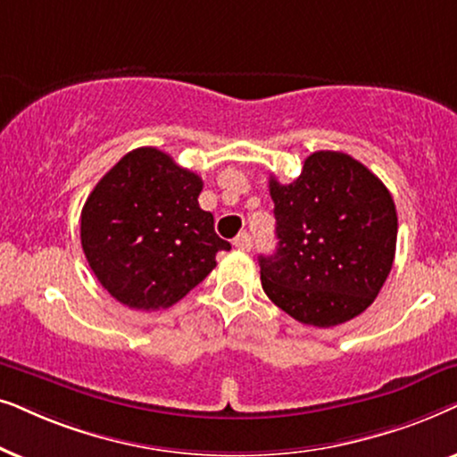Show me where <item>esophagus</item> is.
I'll return each mask as SVG.
<instances>
[{
  "label": "esophagus",
  "instance_id": "obj_1",
  "mask_svg": "<svg viewBox=\"0 0 457 457\" xmlns=\"http://www.w3.org/2000/svg\"><path fill=\"white\" fill-rule=\"evenodd\" d=\"M234 246H236V248H240V251H251V246H253V238H251V234L242 232V234L236 236V238H234Z\"/></svg>",
  "mask_w": 457,
  "mask_h": 457
}]
</instances>
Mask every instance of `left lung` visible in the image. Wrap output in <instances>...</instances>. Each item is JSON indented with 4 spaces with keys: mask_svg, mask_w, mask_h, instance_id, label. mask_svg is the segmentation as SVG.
<instances>
[{
    "mask_svg": "<svg viewBox=\"0 0 457 457\" xmlns=\"http://www.w3.org/2000/svg\"><path fill=\"white\" fill-rule=\"evenodd\" d=\"M276 253L259 257L265 295L296 321L345 324L386 282L397 246V211L386 186L345 152L305 158L299 178H270Z\"/></svg>",
    "mask_w": 457,
    "mask_h": 457,
    "instance_id": "left-lung-1",
    "label": "left lung"
}]
</instances>
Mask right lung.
Returning <instances> with one entry per match:
<instances>
[{
    "label": "right lung",
    "mask_w": 457,
    "mask_h": 457,
    "mask_svg": "<svg viewBox=\"0 0 457 457\" xmlns=\"http://www.w3.org/2000/svg\"><path fill=\"white\" fill-rule=\"evenodd\" d=\"M203 179L158 148L127 152L97 181L81 211V245L108 295L154 312L184 299L229 242L198 196Z\"/></svg>",
    "instance_id": "obj_1"
}]
</instances>
